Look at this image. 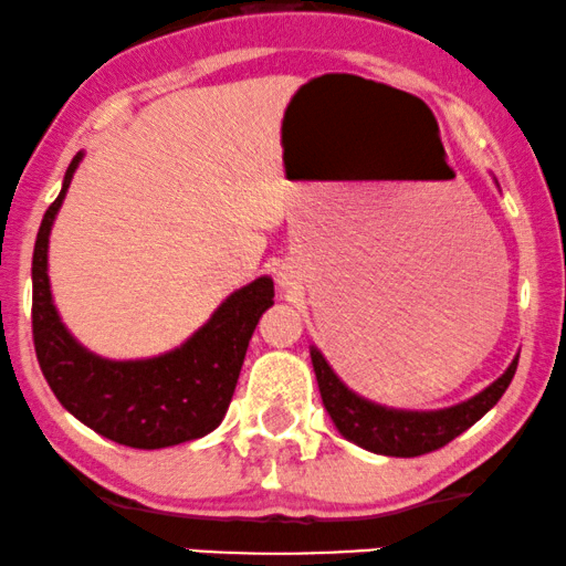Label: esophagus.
<instances>
[{
    "mask_svg": "<svg viewBox=\"0 0 566 566\" xmlns=\"http://www.w3.org/2000/svg\"><path fill=\"white\" fill-rule=\"evenodd\" d=\"M279 282H282V287H287V284H292V282H290V276L284 274V271H282V274H279Z\"/></svg>",
    "mask_w": 566,
    "mask_h": 566,
    "instance_id": "1",
    "label": "esophagus"
}]
</instances>
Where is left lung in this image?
Listing matches in <instances>:
<instances>
[{"label":"left lung","instance_id":"1","mask_svg":"<svg viewBox=\"0 0 566 566\" xmlns=\"http://www.w3.org/2000/svg\"><path fill=\"white\" fill-rule=\"evenodd\" d=\"M517 360L520 355H514L510 368L496 381L460 405L441 407V410H399V407L378 405L349 389L328 366L324 353L311 345V363L316 370L321 399L336 431L360 449L384 457H420L447 447L502 399L517 370Z\"/></svg>","mask_w":566,"mask_h":566}]
</instances>
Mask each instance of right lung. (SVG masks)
I'll return each instance as SVG.
<instances>
[{"label": "right lung", "instance_id": "1", "mask_svg": "<svg viewBox=\"0 0 566 566\" xmlns=\"http://www.w3.org/2000/svg\"><path fill=\"white\" fill-rule=\"evenodd\" d=\"M83 151L64 171L62 190L33 248V345L54 397L91 431L133 449H164L203 439L224 420L248 342L274 305V279L259 276L221 300L180 347L154 357L112 360L83 347L62 324L49 284V234Z\"/></svg>", "mask_w": 566, "mask_h": 566}]
</instances>
